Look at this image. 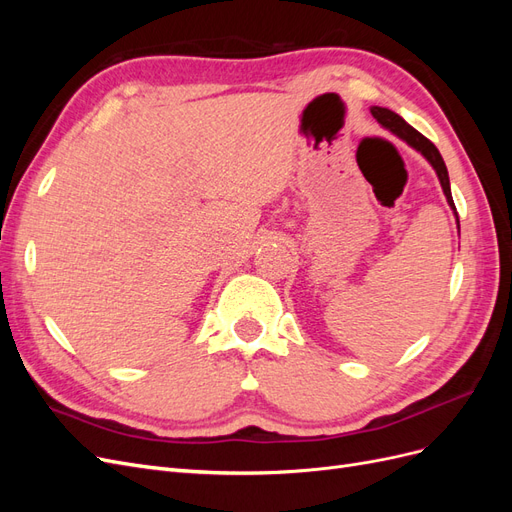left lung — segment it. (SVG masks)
Listing matches in <instances>:
<instances>
[{
  "label": "left lung",
  "instance_id": "8db88e82",
  "mask_svg": "<svg viewBox=\"0 0 512 512\" xmlns=\"http://www.w3.org/2000/svg\"><path fill=\"white\" fill-rule=\"evenodd\" d=\"M371 115H374L378 119V123H382L386 130H391L393 134H397L401 141H406L410 147H414L416 151L423 153L425 160L433 166V170H436V175L440 179V185H442L448 205L455 209L453 196H451V181H448V170H446V164H444V160L440 156V151L436 149V145H433L429 138H425L421 132H416L410 126V123H406L397 113L389 111V108L374 106V108H371ZM455 215H457V211H455ZM457 224H459V218H457Z\"/></svg>",
  "mask_w": 512,
  "mask_h": 512
}]
</instances>
